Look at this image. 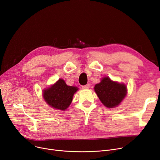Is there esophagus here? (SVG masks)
Here are the masks:
<instances>
[{"label":"esophagus","mask_w":160,"mask_h":160,"mask_svg":"<svg viewBox=\"0 0 160 160\" xmlns=\"http://www.w3.org/2000/svg\"><path fill=\"white\" fill-rule=\"evenodd\" d=\"M89 87H90V85L88 83V84H86V85H85V86H82V89H89Z\"/></svg>","instance_id":"1"}]
</instances>
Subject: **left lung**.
Masks as SVG:
<instances>
[{"instance_id": "obj_1", "label": "left lung", "mask_w": 160, "mask_h": 160, "mask_svg": "<svg viewBox=\"0 0 160 160\" xmlns=\"http://www.w3.org/2000/svg\"><path fill=\"white\" fill-rule=\"evenodd\" d=\"M94 89L100 101L107 108L118 106L127 95L124 84L113 82L108 77L104 78Z\"/></svg>"}]
</instances>
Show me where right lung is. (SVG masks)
Instances as JSON below:
<instances>
[{
    "label": "right lung",
    "instance_id": "add662e5",
    "mask_svg": "<svg viewBox=\"0 0 160 160\" xmlns=\"http://www.w3.org/2000/svg\"><path fill=\"white\" fill-rule=\"evenodd\" d=\"M77 90V87L68 86L63 80L60 79L54 85L43 91V98L49 106L65 110L71 104Z\"/></svg>",
    "mask_w": 160,
    "mask_h": 160
}]
</instances>
